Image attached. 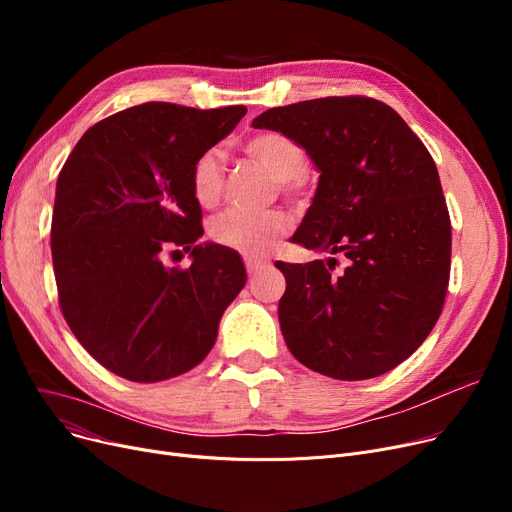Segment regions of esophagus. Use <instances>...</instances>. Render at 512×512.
<instances>
[{
  "instance_id": "obj_1",
  "label": "esophagus",
  "mask_w": 512,
  "mask_h": 512,
  "mask_svg": "<svg viewBox=\"0 0 512 512\" xmlns=\"http://www.w3.org/2000/svg\"><path fill=\"white\" fill-rule=\"evenodd\" d=\"M265 265H267V261H263V259H245V267H247L249 276H257Z\"/></svg>"
}]
</instances>
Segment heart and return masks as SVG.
I'll list each match as a JSON object with an SVG mask.
<instances>
[{
	"label": "heart",
	"instance_id": "b5f03b06",
	"mask_svg": "<svg viewBox=\"0 0 512 512\" xmlns=\"http://www.w3.org/2000/svg\"><path fill=\"white\" fill-rule=\"evenodd\" d=\"M242 151L278 182L282 195H303L309 157L299 141L278 130H263L242 143ZM224 186V153L218 147L203 151L191 170V191L195 201L205 209L215 207L222 201ZM288 232L290 218L280 209L261 213L226 211L209 224V236L215 245L245 257L265 255Z\"/></svg>",
	"mask_w": 512,
	"mask_h": 512
}]
</instances>
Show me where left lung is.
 <instances>
[{
    "label": "left lung",
    "instance_id": "1",
    "mask_svg": "<svg viewBox=\"0 0 512 512\" xmlns=\"http://www.w3.org/2000/svg\"><path fill=\"white\" fill-rule=\"evenodd\" d=\"M255 128L299 141L319 184L292 242L336 257L282 263L290 353L334 380H369L409 359L442 313L450 215L432 155L390 105L324 97L272 107Z\"/></svg>",
    "mask_w": 512,
    "mask_h": 512
}]
</instances>
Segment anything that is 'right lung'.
Masks as SVG:
<instances>
[{
    "instance_id": "right-lung-1",
    "label": "right lung",
    "mask_w": 512,
    "mask_h": 512,
    "mask_svg": "<svg viewBox=\"0 0 512 512\" xmlns=\"http://www.w3.org/2000/svg\"><path fill=\"white\" fill-rule=\"evenodd\" d=\"M245 114V105H134L91 126L58 176L60 309L85 351L124 380L153 384L199 365L247 282L238 253L199 245L191 191L195 159ZM172 248L191 252L192 267L166 268L160 255Z\"/></svg>"
}]
</instances>
